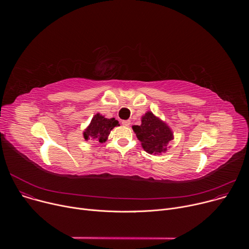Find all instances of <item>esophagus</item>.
Instances as JSON below:
<instances>
[{
    "label": "esophagus",
    "mask_w": 249,
    "mask_h": 249,
    "mask_svg": "<svg viewBox=\"0 0 249 249\" xmlns=\"http://www.w3.org/2000/svg\"><path fill=\"white\" fill-rule=\"evenodd\" d=\"M130 124H131V121H130V120H123V121H122V125H123V126L128 127Z\"/></svg>",
    "instance_id": "1"
}]
</instances>
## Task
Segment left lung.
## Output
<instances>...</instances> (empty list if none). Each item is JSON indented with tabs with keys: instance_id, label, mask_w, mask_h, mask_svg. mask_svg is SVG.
<instances>
[{
	"instance_id": "left-lung-1",
	"label": "left lung",
	"mask_w": 249,
	"mask_h": 249,
	"mask_svg": "<svg viewBox=\"0 0 249 249\" xmlns=\"http://www.w3.org/2000/svg\"><path fill=\"white\" fill-rule=\"evenodd\" d=\"M133 130L142 147L149 154L157 155L165 152L168 142L173 139L168 126L152 112H147L142 117V124L133 126Z\"/></svg>"
}]
</instances>
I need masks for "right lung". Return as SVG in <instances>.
<instances>
[{
    "instance_id": "right-lung-1",
    "label": "right lung",
    "mask_w": 249,
    "mask_h": 249,
    "mask_svg": "<svg viewBox=\"0 0 249 249\" xmlns=\"http://www.w3.org/2000/svg\"><path fill=\"white\" fill-rule=\"evenodd\" d=\"M118 125L119 122L115 120V118L106 119L98 113L91 119L89 126L84 132V137L86 140L94 139L98 141L99 143H103L107 139L110 131Z\"/></svg>"
}]
</instances>
